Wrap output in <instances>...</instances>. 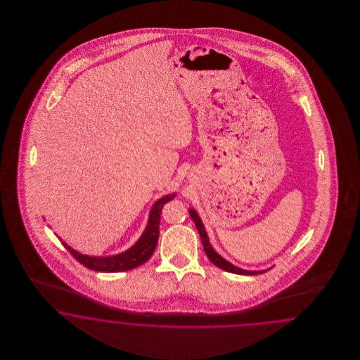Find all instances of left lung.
<instances>
[{"label":"left lung","mask_w":360,"mask_h":360,"mask_svg":"<svg viewBox=\"0 0 360 360\" xmlns=\"http://www.w3.org/2000/svg\"><path fill=\"white\" fill-rule=\"evenodd\" d=\"M190 217H191V219H193L194 223H195L196 229H198V232H199V235H200V239H202V243H203V248H205V252H206L210 262H212V264H215L219 268L227 271V272L236 273V274H247V276H251V274L260 273L244 271V269H240L238 266L232 265L231 262H226V260H224L221 256H219L218 253L214 251V248L211 247V244H210V241H208L207 233H206L205 227H203V223L200 221L198 214H196L193 208H190Z\"/></svg>","instance_id":"obj_1"}]
</instances>
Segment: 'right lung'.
Here are the masks:
<instances>
[{"label": "right lung", "mask_w": 360, "mask_h": 360, "mask_svg": "<svg viewBox=\"0 0 360 360\" xmlns=\"http://www.w3.org/2000/svg\"><path fill=\"white\" fill-rule=\"evenodd\" d=\"M174 196L175 194L166 195L161 198L158 202H155V205L153 206L152 212H150L148 227L145 229L141 239L139 240L131 250L122 252L120 255L109 256V257H91V256H86V255L74 251L71 247H68L65 244V241H62V244L65 245V250L77 259V262L83 264L91 271L113 273L125 272V271L134 269L150 259L153 252L157 247V241L160 236L161 211L167 202L174 199Z\"/></svg>", "instance_id": "1"}]
</instances>
